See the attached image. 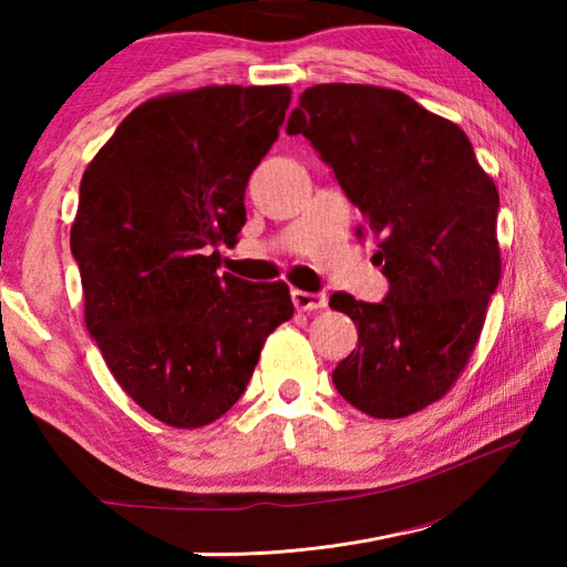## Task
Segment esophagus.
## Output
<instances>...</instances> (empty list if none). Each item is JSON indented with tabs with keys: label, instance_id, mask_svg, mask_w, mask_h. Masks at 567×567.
<instances>
[{
	"label": "esophagus",
	"instance_id": "1",
	"mask_svg": "<svg viewBox=\"0 0 567 567\" xmlns=\"http://www.w3.org/2000/svg\"><path fill=\"white\" fill-rule=\"evenodd\" d=\"M292 302L297 310L302 312H312V310H322L324 305H328V297H324L322 292H305V290H292L290 292Z\"/></svg>",
	"mask_w": 567,
	"mask_h": 567
}]
</instances>
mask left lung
Segmentation results:
<instances>
[{"instance_id": "left-lung-1", "label": "left lung", "mask_w": 567, "mask_h": 567, "mask_svg": "<svg viewBox=\"0 0 567 567\" xmlns=\"http://www.w3.org/2000/svg\"><path fill=\"white\" fill-rule=\"evenodd\" d=\"M380 237L382 302L334 292L358 324V350L332 370L340 395L380 420L445 395L475 350L501 282L495 182L457 124L408 94L372 84H318L287 120Z\"/></svg>"}]
</instances>
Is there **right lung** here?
<instances>
[{"mask_svg": "<svg viewBox=\"0 0 567 567\" xmlns=\"http://www.w3.org/2000/svg\"><path fill=\"white\" fill-rule=\"evenodd\" d=\"M290 97L227 84L150 100L84 169L70 247L87 330L122 390L172 427L223 417L295 312L285 282L219 272L217 252L245 225Z\"/></svg>", "mask_w": 567, "mask_h": 567, "instance_id": "1", "label": "right lung"}]
</instances>
